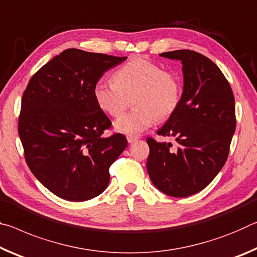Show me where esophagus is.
I'll list each match as a JSON object with an SVG mask.
<instances>
[{"label": "esophagus", "mask_w": 257, "mask_h": 257, "mask_svg": "<svg viewBox=\"0 0 257 257\" xmlns=\"http://www.w3.org/2000/svg\"><path fill=\"white\" fill-rule=\"evenodd\" d=\"M140 139V136H127V141L128 144H133V142L138 141Z\"/></svg>", "instance_id": "obj_1"}]
</instances>
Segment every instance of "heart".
<instances>
[{"label":"heart","mask_w":257,"mask_h":257,"mask_svg":"<svg viewBox=\"0 0 257 257\" xmlns=\"http://www.w3.org/2000/svg\"><path fill=\"white\" fill-rule=\"evenodd\" d=\"M112 79L96 83L93 96L101 110L112 117L123 112L128 106V98L134 96L136 108L113 123L119 133L134 136L144 132L157 119L171 117L180 104L182 84L179 76L153 61L132 59L113 73Z\"/></svg>","instance_id":"b5f03b06"}]
</instances>
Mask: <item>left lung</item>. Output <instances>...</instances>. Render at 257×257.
<instances>
[{"label": "left lung", "mask_w": 257, "mask_h": 257, "mask_svg": "<svg viewBox=\"0 0 257 257\" xmlns=\"http://www.w3.org/2000/svg\"><path fill=\"white\" fill-rule=\"evenodd\" d=\"M161 56L181 60L184 86L178 109L157 132L175 138L176 146L147 139V170L158 190L183 198L207 187L224 166L235 131L234 96L221 69L201 53Z\"/></svg>", "instance_id": "left-lung-1"}]
</instances>
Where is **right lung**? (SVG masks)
<instances>
[{
    "instance_id": "obj_1",
    "label": "right lung",
    "mask_w": 257,
    "mask_h": 257,
    "mask_svg": "<svg viewBox=\"0 0 257 257\" xmlns=\"http://www.w3.org/2000/svg\"><path fill=\"white\" fill-rule=\"evenodd\" d=\"M126 57L67 49L36 71L24 91L18 119L25 161L36 179L70 201L99 196L109 167L127 147L121 133L102 137L111 121L93 87Z\"/></svg>"
}]
</instances>
